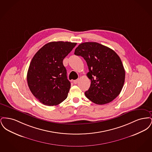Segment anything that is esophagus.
Listing matches in <instances>:
<instances>
[{"mask_svg":"<svg viewBox=\"0 0 152 152\" xmlns=\"http://www.w3.org/2000/svg\"><path fill=\"white\" fill-rule=\"evenodd\" d=\"M79 81V79H78L75 80H74V81H73V83H74L75 84H77L78 83Z\"/></svg>","mask_w":152,"mask_h":152,"instance_id":"34e87169","label":"esophagus"}]
</instances>
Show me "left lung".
Instances as JSON below:
<instances>
[{
  "label": "left lung",
  "mask_w": 152,
  "mask_h": 152,
  "mask_svg": "<svg viewBox=\"0 0 152 152\" xmlns=\"http://www.w3.org/2000/svg\"><path fill=\"white\" fill-rule=\"evenodd\" d=\"M75 55L84 58L88 66L87 76L91 84L85 95L89 100L103 105L119 95L124 84L125 72L115 51L96 42H86L78 45Z\"/></svg>",
  "instance_id": "left-lung-1"
}]
</instances>
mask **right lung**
I'll use <instances>...</instances> for the list:
<instances>
[{
	"label": "right lung",
	"instance_id": "right-lung-1",
	"mask_svg": "<svg viewBox=\"0 0 152 152\" xmlns=\"http://www.w3.org/2000/svg\"><path fill=\"white\" fill-rule=\"evenodd\" d=\"M76 44L50 42L32 58L27 76L28 86L33 95L44 105H57L66 99L71 83L63 61Z\"/></svg>",
	"mask_w": 152,
	"mask_h": 152
}]
</instances>
